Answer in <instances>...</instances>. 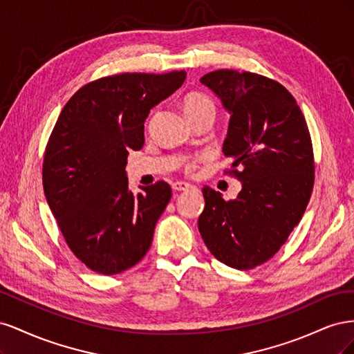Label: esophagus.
Returning a JSON list of instances; mask_svg holds the SVG:
<instances>
[{"label":"esophagus","mask_w":354,"mask_h":354,"mask_svg":"<svg viewBox=\"0 0 354 354\" xmlns=\"http://www.w3.org/2000/svg\"><path fill=\"white\" fill-rule=\"evenodd\" d=\"M194 186H192L190 183H186V181H176V183L173 185V189L174 190H178V192H181V190H189V189H192Z\"/></svg>","instance_id":"1"}]
</instances>
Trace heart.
<instances>
[{"label": "heart", "instance_id": "1", "mask_svg": "<svg viewBox=\"0 0 354 354\" xmlns=\"http://www.w3.org/2000/svg\"><path fill=\"white\" fill-rule=\"evenodd\" d=\"M183 108L189 120L202 113H216V106H214L212 100L208 97V95L196 93V91L185 95ZM187 168H192V165H189Z\"/></svg>", "mask_w": 354, "mask_h": 354}]
</instances>
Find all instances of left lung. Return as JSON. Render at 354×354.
Listing matches in <instances>:
<instances>
[{"instance_id":"8db88e82","label":"left lung","mask_w":354,"mask_h":354,"mask_svg":"<svg viewBox=\"0 0 354 354\" xmlns=\"http://www.w3.org/2000/svg\"><path fill=\"white\" fill-rule=\"evenodd\" d=\"M201 84L230 115L223 153L233 160L242 189L236 199L224 201L203 187L198 229L218 261L252 269L279 251L307 208L315 183L312 138L301 109L279 82L221 69L203 75Z\"/></svg>"}]
</instances>
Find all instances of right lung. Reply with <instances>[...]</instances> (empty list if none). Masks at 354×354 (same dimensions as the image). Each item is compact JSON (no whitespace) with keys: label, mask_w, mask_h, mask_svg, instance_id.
<instances>
[{"label":"right lung","mask_w":354,"mask_h":354,"mask_svg":"<svg viewBox=\"0 0 354 354\" xmlns=\"http://www.w3.org/2000/svg\"><path fill=\"white\" fill-rule=\"evenodd\" d=\"M186 80L185 71L120 73L84 85L65 104L47 143L42 186L71 251L95 273L118 274L151 248L171 199L165 181L128 189V151L145 143L152 108Z\"/></svg>","instance_id":"right-lung-1"}]
</instances>
